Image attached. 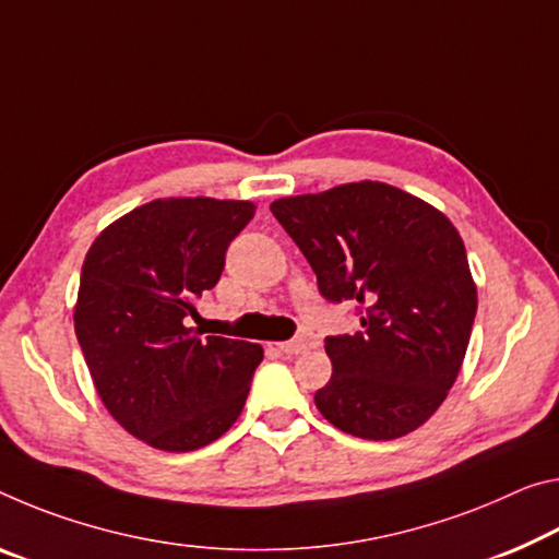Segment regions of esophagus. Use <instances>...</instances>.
Instances as JSON below:
<instances>
[{
    "instance_id": "esophagus-1",
    "label": "esophagus",
    "mask_w": 559,
    "mask_h": 559,
    "mask_svg": "<svg viewBox=\"0 0 559 559\" xmlns=\"http://www.w3.org/2000/svg\"><path fill=\"white\" fill-rule=\"evenodd\" d=\"M278 345V350H283V353H288V356H298V353H304L308 345L306 338H296V341H283V343H276Z\"/></svg>"
}]
</instances>
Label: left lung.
I'll return each mask as SVG.
<instances>
[{"instance_id": "1", "label": "left lung", "mask_w": 559, "mask_h": 559, "mask_svg": "<svg viewBox=\"0 0 559 559\" xmlns=\"http://www.w3.org/2000/svg\"><path fill=\"white\" fill-rule=\"evenodd\" d=\"M273 216L328 300L360 304L362 331L325 338L333 376L316 407L362 440L418 430L463 368L477 311L465 243L442 211L383 181L283 197Z\"/></svg>"}]
</instances>
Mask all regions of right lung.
I'll list each match as a JSON object with an SVG mask.
<instances>
[{
  "mask_svg": "<svg viewBox=\"0 0 559 559\" xmlns=\"http://www.w3.org/2000/svg\"><path fill=\"white\" fill-rule=\"evenodd\" d=\"M251 201L156 199L94 238L82 265L74 331L94 388L123 430L189 453L231 428L263 360L259 343L209 335L186 316L214 288Z\"/></svg>",
  "mask_w": 559,
  "mask_h": 559,
  "instance_id": "add662e5",
  "label": "right lung"
}]
</instances>
